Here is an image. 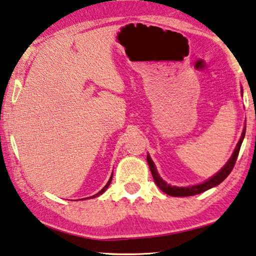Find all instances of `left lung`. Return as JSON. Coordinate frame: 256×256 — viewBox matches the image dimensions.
Masks as SVG:
<instances>
[{"label": "left lung", "mask_w": 256, "mask_h": 256, "mask_svg": "<svg viewBox=\"0 0 256 256\" xmlns=\"http://www.w3.org/2000/svg\"><path fill=\"white\" fill-rule=\"evenodd\" d=\"M244 134H246V127H244V129L242 135H241L240 141L238 142L236 150H234L232 157H230V158L228 160V162L226 163V166H224L222 169L216 174V176H213L211 180L205 182V183L199 184V185H194V186H188V188L170 186L169 184H166V182H164L162 178L158 176V174H157V171H156V168H155V166H154V162L152 160V158H150V156L148 155L146 156V162H148V164H149V168H150V171H152L154 180H155L156 185L160 188V190H162L163 192H166V194L174 196V197H188V196H194V194H202V192L208 190V188H211L213 186H216V185L222 183V182L225 180L227 176H228V174H230V171L233 170L234 166H236V162L238 155H239L240 146H241V143H242V141H244Z\"/></svg>", "instance_id": "8db88e82"}]
</instances>
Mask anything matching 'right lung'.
<instances>
[{
	"label": "right lung",
	"mask_w": 256,
	"mask_h": 256,
	"mask_svg": "<svg viewBox=\"0 0 256 256\" xmlns=\"http://www.w3.org/2000/svg\"><path fill=\"white\" fill-rule=\"evenodd\" d=\"M112 177H113V174H112ZM112 177H110V180H108V183H107V184H106V186H104V188H102V190H101V191H100V192H98V194H94V196H93V197H90V198H94V197H98V196H100V194H104V191H106V188H108V186H110V182H112Z\"/></svg>",
	"instance_id": "add662e5"
}]
</instances>
